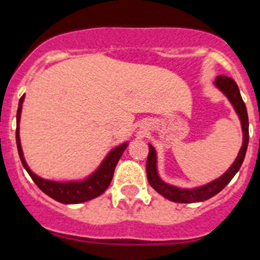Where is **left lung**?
Segmentation results:
<instances>
[{"label": "left lung", "instance_id": "left-lung-1", "mask_svg": "<svg viewBox=\"0 0 260 260\" xmlns=\"http://www.w3.org/2000/svg\"><path fill=\"white\" fill-rule=\"evenodd\" d=\"M213 85L226 96L228 101L233 106L236 114L238 115L239 121H241V127H242V146L239 149V153L237 155L236 161L217 179L212 180V182H209L207 184H203V186L193 187V188H182V187L173 186V184L166 183L165 180H162V178L158 174L157 152L153 148V145L149 144V154L148 161H146L148 182L159 195H162L164 198L170 200V202L200 203L208 200L212 196L217 195L221 189L224 188L230 180L233 179L234 175L241 169V165H242L243 159H245L246 150H247V145H249V116H247V110H246L245 102L242 101V96H241L238 86L234 82V80H232L230 77L225 76H218L214 80Z\"/></svg>", "mask_w": 260, "mask_h": 260}]
</instances>
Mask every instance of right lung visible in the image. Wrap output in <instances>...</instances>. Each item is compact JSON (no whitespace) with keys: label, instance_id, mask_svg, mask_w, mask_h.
I'll use <instances>...</instances> for the list:
<instances>
[{"label":"right lung","instance_id":"add662e5","mask_svg":"<svg viewBox=\"0 0 260 260\" xmlns=\"http://www.w3.org/2000/svg\"><path fill=\"white\" fill-rule=\"evenodd\" d=\"M24 95L19 99L17 111V131H15V139H17V148L19 153V158L26 171L30 174V177L36 183V186L42 189L43 192L48 195L49 198L55 199L56 202L62 204H80L83 202H89L91 199L98 198L105 192L107 187L111 183L114 171L116 168L117 162L120 159L121 154L127 149L128 141L115 146L107 153L103 161L101 162L96 170L91 173L89 177L81 180H68V182H57V180L44 179V178L36 175L27 165L24 159L23 150L21 145V137H19V121H21L22 106H23Z\"/></svg>","mask_w":260,"mask_h":260}]
</instances>
